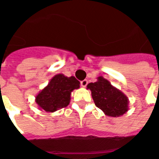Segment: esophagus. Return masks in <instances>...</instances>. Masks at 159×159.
I'll return each mask as SVG.
<instances>
[{
  "label": "esophagus",
  "instance_id": "1",
  "mask_svg": "<svg viewBox=\"0 0 159 159\" xmlns=\"http://www.w3.org/2000/svg\"><path fill=\"white\" fill-rule=\"evenodd\" d=\"M87 84H88V81L87 80H83L81 82V86L83 87V88H85L87 86Z\"/></svg>",
  "mask_w": 159,
  "mask_h": 159
}]
</instances>
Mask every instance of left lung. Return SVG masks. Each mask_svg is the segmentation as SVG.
<instances>
[{"mask_svg":"<svg viewBox=\"0 0 159 159\" xmlns=\"http://www.w3.org/2000/svg\"><path fill=\"white\" fill-rule=\"evenodd\" d=\"M87 89L91 91L95 106L107 116L120 117L129 109V98L103 76H99L95 83H89Z\"/></svg>","mask_w":159,"mask_h":159,"instance_id":"left-lung-1","label":"left lung"}]
</instances>
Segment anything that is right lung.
I'll list each match as a JSON object with an SVG mask.
<instances>
[{
    "mask_svg": "<svg viewBox=\"0 0 159 159\" xmlns=\"http://www.w3.org/2000/svg\"><path fill=\"white\" fill-rule=\"evenodd\" d=\"M80 88V82L75 76L57 74L48 84L36 95V103L41 111L54 112L66 107L70 101V94Z\"/></svg>",
    "mask_w": 159,
    "mask_h": 159,
    "instance_id": "1",
    "label": "right lung"
}]
</instances>
